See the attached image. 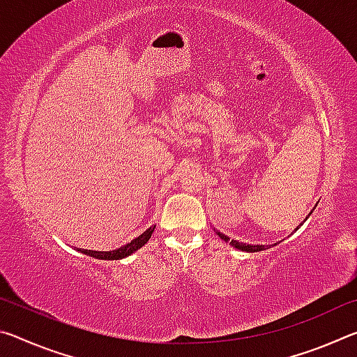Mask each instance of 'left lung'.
Returning a JSON list of instances; mask_svg holds the SVG:
<instances>
[{"label":"left lung","instance_id":"obj_1","mask_svg":"<svg viewBox=\"0 0 357 357\" xmlns=\"http://www.w3.org/2000/svg\"><path fill=\"white\" fill-rule=\"evenodd\" d=\"M313 209H315V208H313ZM313 209L310 211L309 215L313 213ZM309 215L305 217V220L309 219ZM301 225H302V223H301ZM301 225H299V227H301ZM299 227L296 228V229H299ZM296 229H294V231H296ZM214 231H215L217 236H219L222 241H225V243H228L229 245H233L234 249H238V250H243V252H250V253H253V252H261V250H266V249H271V245H263V244H261V245H259V244H244V243H239V241L229 239V238L227 236V234L220 233L219 229H215V228H214ZM273 245H277V243H275V244H273Z\"/></svg>","mask_w":357,"mask_h":357}]
</instances>
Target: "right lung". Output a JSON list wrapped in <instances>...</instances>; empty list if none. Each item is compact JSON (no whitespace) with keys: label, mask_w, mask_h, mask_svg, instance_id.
I'll use <instances>...</instances> for the list:
<instances>
[{"label":"right lung","mask_w":357,"mask_h":357,"mask_svg":"<svg viewBox=\"0 0 357 357\" xmlns=\"http://www.w3.org/2000/svg\"><path fill=\"white\" fill-rule=\"evenodd\" d=\"M155 225L149 227L146 231L142 233L140 236H137L135 239H132L130 243H128L123 247H118V249L114 250H108V252H99V250H86V249H78V252L83 253V255H88V257H93V258H98V259H123L126 257L132 255V253L137 252L138 249H142V247L148 243L151 234H153Z\"/></svg>","instance_id":"add662e5"}]
</instances>
